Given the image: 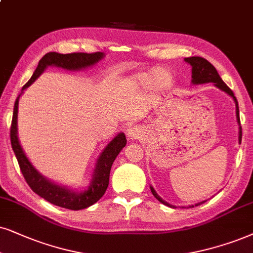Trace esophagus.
<instances>
[{"instance_id": "obj_1", "label": "esophagus", "mask_w": 253, "mask_h": 253, "mask_svg": "<svg viewBox=\"0 0 253 253\" xmlns=\"http://www.w3.org/2000/svg\"><path fill=\"white\" fill-rule=\"evenodd\" d=\"M140 135H141V132H140V129L136 128V127H130V128L127 130V137L130 140L139 139Z\"/></svg>"}]
</instances>
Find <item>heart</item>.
<instances>
[{
  "mask_svg": "<svg viewBox=\"0 0 253 253\" xmlns=\"http://www.w3.org/2000/svg\"><path fill=\"white\" fill-rule=\"evenodd\" d=\"M136 79L140 85L155 86L158 88H166L171 84V75L164 69H156L149 72L140 73Z\"/></svg>",
  "mask_w": 253,
  "mask_h": 253,
  "instance_id": "b5f03b06",
  "label": "heart"
}]
</instances>
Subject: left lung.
<instances>
[{
    "instance_id": "obj_1",
    "label": "left lung",
    "mask_w": 253,
    "mask_h": 253,
    "mask_svg": "<svg viewBox=\"0 0 253 253\" xmlns=\"http://www.w3.org/2000/svg\"><path fill=\"white\" fill-rule=\"evenodd\" d=\"M184 60L188 64H190V66H191V78H193L191 79V82H193V84L198 85V84H204V83H213L215 86H217L219 89H222V91H224L225 93H228L230 97H232L233 100H235L236 117H237V121L239 124V143H241V141H242V127H241V120H239L238 101H237V99H236L235 94H233V92L229 88V86L222 81V78H220L218 72H217V70L215 69V66H213L211 63L208 62L207 59L202 58V57H189V58H184ZM150 190H152V194L154 195L156 200L160 201L162 204H165V206H168L170 208H174V206H171V204H169L168 202H166V201L162 200V198L160 197L158 194H156L154 188L150 187ZM204 202H206V201H203V202H201V203H204ZM201 203L195 204V206H200ZM193 207L194 206H191L190 208H193Z\"/></svg>"
}]
</instances>
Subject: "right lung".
<instances>
[{
  "label": "right lung",
  "instance_id": "1",
  "mask_svg": "<svg viewBox=\"0 0 253 253\" xmlns=\"http://www.w3.org/2000/svg\"><path fill=\"white\" fill-rule=\"evenodd\" d=\"M104 56L105 55L103 52H73L66 53V55L58 52L46 53V55L42 57V59L37 65V69L35 70L30 81L22 87V92L33 84L47 66H57V68L71 70V71H78V70L94 65L99 60L103 59ZM20 95H18L15 101L14 114H12L10 128V140L12 150H14L16 159H17L18 165H20L22 174H23L29 187L34 190V193L40 195L41 197H43L47 202L70 210H82L85 209V208L91 207L95 202H98L103 197V195L105 194V191H106L108 187L112 165H113L114 160H116L118 154L120 153V150L126 146L127 140L125 134H118L105 147L103 152H101L100 156L97 160V165H95L93 175H92V181L87 189H85L84 191H75L72 189H69L68 187L57 184L55 182H51L46 177H44L31 165V162L28 160L27 155L24 154L17 136V113Z\"/></svg>",
  "mask_w": 253,
  "mask_h": 253
}]
</instances>
